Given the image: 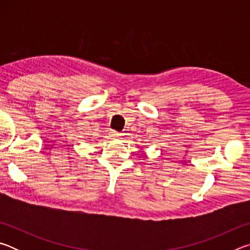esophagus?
I'll return each instance as SVG.
<instances>
[{
  "label": "esophagus",
  "instance_id": "obj_1",
  "mask_svg": "<svg viewBox=\"0 0 250 250\" xmlns=\"http://www.w3.org/2000/svg\"><path fill=\"white\" fill-rule=\"evenodd\" d=\"M111 137L115 138V139H120L122 137V134L120 132H117V131H111Z\"/></svg>",
  "mask_w": 250,
  "mask_h": 250
}]
</instances>
